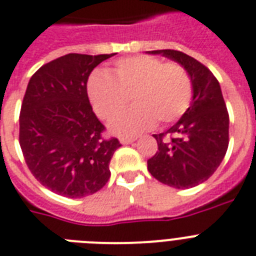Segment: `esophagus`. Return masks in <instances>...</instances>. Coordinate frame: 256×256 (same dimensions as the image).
<instances>
[{
    "label": "esophagus",
    "instance_id": "1",
    "mask_svg": "<svg viewBox=\"0 0 256 256\" xmlns=\"http://www.w3.org/2000/svg\"><path fill=\"white\" fill-rule=\"evenodd\" d=\"M135 140V138H120V142L122 143V144H128V143H132Z\"/></svg>",
    "mask_w": 256,
    "mask_h": 256
}]
</instances>
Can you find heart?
I'll use <instances>...</instances> for the list:
<instances>
[{
	"instance_id": "heart-1",
	"label": "heart",
	"mask_w": 256,
	"mask_h": 256,
	"mask_svg": "<svg viewBox=\"0 0 256 256\" xmlns=\"http://www.w3.org/2000/svg\"><path fill=\"white\" fill-rule=\"evenodd\" d=\"M89 100L96 114L110 120L135 104L126 113L110 122L112 132L135 135L159 121L167 124L186 113L192 100L188 72L178 63H164L152 56H132L118 60L105 72H96L88 82Z\"/></svg>"
}]
</instances>
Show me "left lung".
<instances>
[{
  "mask_svg": "<svg viewBox=\"0 0 256 256\" xmlns=\"http://www.w3.org/2000/svg\"><path fill=\"white\" fill-rule=\"evenodd\" d=\"M178 63L192 82V102L172 128L155 134L156 154L147 160L150 174L176 189L206 182L221 164L229 146V114L214 74L194 58L175 50L148 51ZM170 135L164 140V135Z\"/></svg>",
  "mask_w": 256,
  "mask_h": 256,
  "instance_id": "8db88e82",
  "label": "left lung"
}]
</instances>
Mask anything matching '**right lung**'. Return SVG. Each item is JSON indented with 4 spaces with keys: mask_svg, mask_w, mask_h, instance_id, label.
<instances>
[{
    "mask_svg": "<svg viewBox=\"0 0 256 256\" xmlns=\"http://www.w3.org/2000/svg\"><path fill=\"white\" fill-rule=\"evenodd\" d=\"M113 55L68 54L44 64L28 81L20 116V148L35 178L60 196H89L110 178L109 163L121 143L104 138L86 82Z\"/></svg>",
    "mask_w": 256,
    "mask_h": 256,
    "instance_id": "add662e5",
    "label": "right lung"
}]
</instances>
